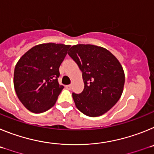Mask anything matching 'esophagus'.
I'll use <instances>...</instances> for the list:
<instances>
[{
    "label": "esophagus",
    "mask_w": 154,
    "mask_h": 154,
    "mask_svg": "<svg viewBox=\"0 0 154 154\" xmlns=\"http://www.w3.org/2000/svg\"><path fill=\"white\" fill-rule=\"evenodd\" d=\"M65 88L67 89H72V85H65Z\"/></svg>",
    "instance_id": "34e87169"
}]
</instances>
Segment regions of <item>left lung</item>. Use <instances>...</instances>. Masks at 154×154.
Listing matches in <instances>:
<instances>
[{"mask_svg": "<svg viewBox=\"0 0 154 154\" xmlns=\"http://www.w3.org/2000/svg\"><path fill=\"white\" fill-rule=\"evenodd\" d=\"M82 72L84 89L72 93L75 106L91 117L99 116L117 103L125 82L123 67L112 53L93 45H76L68 51Z\"/></svg>", "mask_w": 154, "mask_h": 154, "instance_id": "left-lung-1", "label": "left lung"}]
</instances>
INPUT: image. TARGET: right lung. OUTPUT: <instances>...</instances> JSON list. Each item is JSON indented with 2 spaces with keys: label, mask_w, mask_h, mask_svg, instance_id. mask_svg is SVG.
I'll list each match as a JSON object with an SVG mask.
<instances>
[{
  "label": "right lung",
  "mask_w": 154,
  "mask_h": 154,
  "mask_svg": "<svg viewBox=\"0 0 154 154\" xmlns=\"http://www.w3.org/2000/svg\"><path fill=\"white\" fill-rule=\"evenodd\" d=\"M70 45L46 43L34 46L21 56L14 72V86L24 106L35 113L55 104L63 85L58 84L59 67Z\"/></svg>",
  "instance_id": "1"
}]
</instances>
